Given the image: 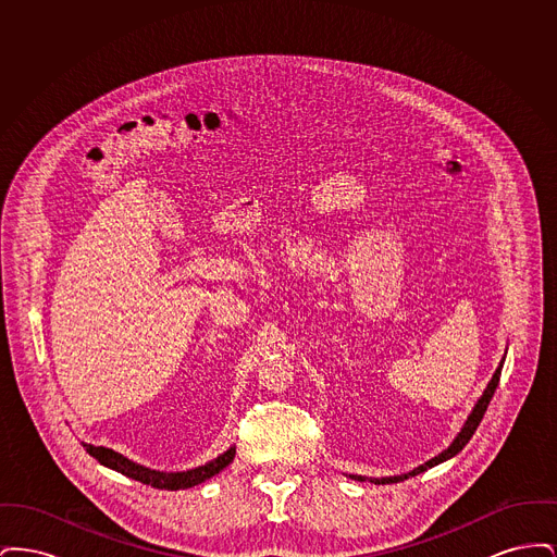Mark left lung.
<instances>
[{
  "label": "left lung",
  "instance_id": "8db88e82",
  "mask_svg": "<svg viewBox=\"0 0 557 557\" xmlns=\"http://www.w3.org/2000/svg\"><path fill=\"white\" fill-rule=\"evenodd\" d=\"M504 359H502V363H499V368L495 370L493 373V377H491V382H488V386L484 388V393H482V397L478 398L476 405H474V409H472V413L468 416V420H466V424L461 428V432L455 436V441L450 443L449 449L443 450V453H438L436 457H432L430 461H425L422 466H418L416 470H411V472H407V474H400V476H388V478H366V476H350L352 480H370L373 484H393V482H403V480H407V478L418 476V474H422L425 470H430V468H434V466H438V463H443V461H447L450 457H455L459 450L463 449L466 445H468V441L472 438V434L476 432L478 425L482 422V418H484V411H486V407H488V403H491V398L495 395V391H497V384H499V377H502V368H504Z\"/></svg>",
  "mask_w": 557,
  "mask_h": 557
}]
</instances>
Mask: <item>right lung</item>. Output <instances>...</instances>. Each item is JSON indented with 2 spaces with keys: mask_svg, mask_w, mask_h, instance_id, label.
Returning <instances> with one entry per match:
<instances>
[{
  "mask_svg": "<svg viewBox=\"0 0 557 557\" xmlns=\"http://www.w3.org/2000/svg\"><path fill=\"white\" fill-rule=\"evenodd\" d=\"M91 457H96L102 466H107L114 472H121L123 476L139 480L141 484H150L154 488H164V491H180V488H189L196 486L205 480L219 474L223 468H227L234 457H236V447H230L223 455H219L216 459H212L205 466H198L194 470H186V472H159V470H150L144 468L139 463H135L132 459L123 457L116 450L107 449V447H94V445H83Z\"/></svg>",
  "mask_w": 557,
  "mask_h": 557,
  "instance_id": "obj_1",
  "label": "right lung"
}]
</instances>
